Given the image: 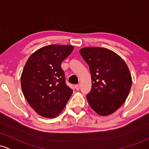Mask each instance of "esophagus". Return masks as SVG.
Masks as SVG:
<instances>
[{"instance_id":"obj_1","label":"esophagus","mask_w":149,"mask_h":149,"mask_svg":"<svg viewBox=\"0 0 149 149\" xmlns=\"http://www.w3.org/2000/svg\"><path fill=\"white\" fill-rule=\"evenodd\" d=\"M75 88H76L77 91H79L80 89V84H78V85L75 86Z\"/></svg>"}]
</instances>
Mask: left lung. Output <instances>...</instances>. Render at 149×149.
<instances>
[{"label":"left lung","mask_w":149,"mask_h":149,"mask_svg":"<svg viewBox=\"0 0 149 149\" xmlns=\"http://www.w3.org/2000/svg\"><path fill=\"white\" fill-rule=\"evenodd\" d=\"M80 54L91 75L88 103L98 115H110L123 105L129 93L132 79L127 65L118 54L105 48L85 47Z\"/></svg>","instance_id":"8db88e82"}]
</instances>
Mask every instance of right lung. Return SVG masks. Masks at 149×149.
I'll use <instances>...</instances> for the list:
<instances>
[{"label":"right lung","instance_id":"obj_1","mask_svg":"<svg viewBox=\"0 0 149 149\" xmlns=\"http://www.w3.org/2000/svg\"><path fill=\"white\" fill-rule=\"evenodd\" d=\"M73 46L53 44L39 48L28 59L21 77L26 101L41 116L53 118L63 110L73 93L61 67Z\"/></svg>","mask_w":149,"mask_h":149}]
</instances>
